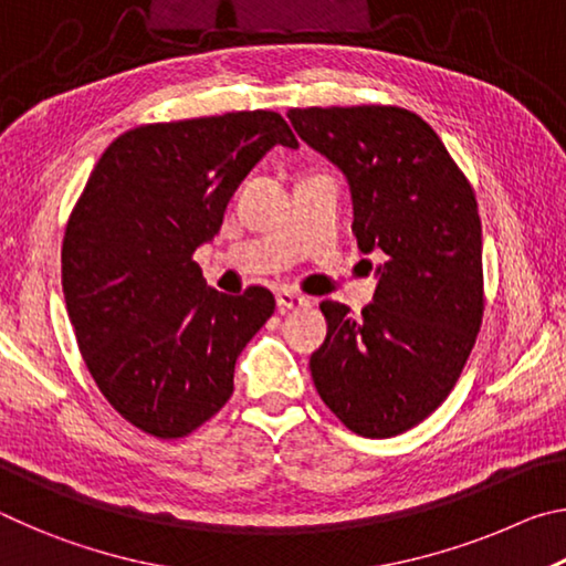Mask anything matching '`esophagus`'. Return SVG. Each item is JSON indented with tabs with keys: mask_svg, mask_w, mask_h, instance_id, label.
Segmentation results:
<instances>
[{
	"mask_svg": "<svg viewBox=\"0 0 566 566\" xmlns=\"http://www.w3.org/2000/svg\"><path fill=\"white\" fill-rule=\"evenodd\" d=\"M274 300H276V306H280V310H300V306L310 304V300H306V296L296 294L294 290H286V286H282V290H276Z\"/></svg>",
	"mask_w": 566,
	"mask_h": 566,
	"instance_id": "1",
	"label": "esophagus"
}]
</instances>
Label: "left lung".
<instances>
[{
	"mask_svg": "<svg viewBox=\"0 0 566 566\" xmlns=\"http://www.w3.org/2000/svg\"><path fill=\"white\" fill-rule=\"evenodd\" d=\"M286 117L347 177L361 252L387 254L359 317L347 304H319L327 339L310 357L314 387L352 432L401 434L447 399L482 324L474 191L415 112L371 104Z\"/></svg>",
	"mask_w": 566,
	"mask_h": 566,
	"instance_id": "1",
	"label": "left lung"
}]
</instances>
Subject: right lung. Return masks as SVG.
Wrapping results in <instances>:
<instances>
[{
	"mask_svg": "<svg viewBox=\"0 0 566 566\" xmlns=\"http://www.w3.org/2000/svg\"><path fill=\"white\" fill-rule=\"evenodd\" d=\"M296 149L276 112L147 124L92 169L62 244L76 344L109 405L159 439L195 432L234 391V364L274 314L249 286L229 296L191 262L266 151Z\"/></svg>",
	"mask_w": 566,
	"mask_h": 566,
	"instance_id": "right-lung-1",
	"label": "right lung"
}]
</instances>
